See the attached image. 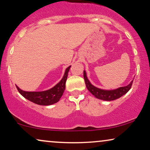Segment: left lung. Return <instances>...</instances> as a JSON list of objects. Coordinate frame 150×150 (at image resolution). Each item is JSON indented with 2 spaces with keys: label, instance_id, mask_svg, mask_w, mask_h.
Masks as SVG:
<instances>
[{
  "label": "left lung",
  "instance_id": "obj_1",
  "mask_svg": "<svg viewBox=\"0 0 150 150\" xmlns=\"http://www.w3.org/2000/svg\"><path fill=\"white\" fill-rule=\"evenodd\" d=\"M84 79L87 89L97 99L105 101H113L122 97L131 89L133 80H132L129 85L120 87L117 89L112 91H105L93 86L86 77L85 71H84Z\"/></svg>",
  "mask_w": 150,
  "mask_h": 150
}]
</instances>
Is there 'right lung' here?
<instances>
[{
	"instance_id": "obj_1",
	"label": "right lung",
	"mask_w": 150,
	"mask_h": 150,
	"mask_svg": "<svg viewBox=\"0 0 150 150\" xmlns=\"http://www.w3.org/2000/svg\"><path fill=\"white\" fill-rule=\"evenodd\" d=\"M71 66H69L65 71L63 79L59 83L51 89L41 91V92H28L21 90L16 86L19 93L23 97L33 103L40 105H49L57 103L62 97L66 88V82L68 77V74Z\"/></svg>"
}]
</instances>
